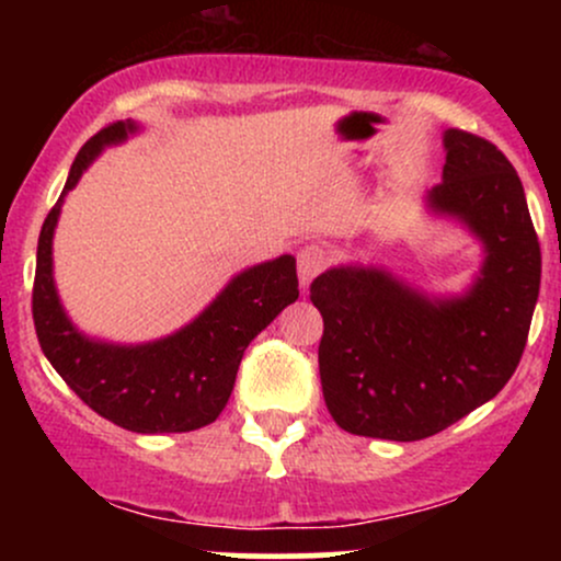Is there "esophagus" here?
Returning <instances> with one entry per match:
<instances>
[{
	"mask_svg": "<svg viewBox=\"0 0 561 561\" xmlns=\"http://www.w3.org/2000/svg\"><path fill=\"white\" fill-rule=\"evenodd\" d=\"M327 263H330V253H327L321 244H306V248L298 253V279L300 287L308 289L317 276L324 272Z\"/></svg>",
	"mask_w": 561,
	"mask_h": 561,
	"instance_id": "obj_1",
	"label": "esophagus"
}]
</instances>
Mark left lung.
<instances>
[{
    "mask_svg": "<svg viewBox=\"0 0 561 561\" xmlns=\"http://www.w3.org/2000/svg\"><path fill=\"white\" fill-rule=\"evenodd\" d=\"M443 182L424 208L482 244L459 295H430L371 263L319 274V375L345 433L422 440L499 396L523 358L540 287V248L523 182L488 139L448 128Z\"/></svg>",
    "mask_w": 561,
    "mask_h": 561,
    "instance_id": "left-lung-1",
    "label": "left lung"
}]
</instances>
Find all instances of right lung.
<instances>
[{"label":"right lung","instance_id":"obj_1","mask_svg":"<svg viewBox=\"0 0 561 561\" xmlns=\"http://www.w3.org/2000/svg\"><path fill=\"white\" fill-rule=\"evenodd\" d=\"M137 131L134 121L102 128L70 165L62 195L38 234L34 324L47 362L96 414L141 435L190 433L218 420L234 390L244 347L298 300V274L293 255L244 268L190 324L150 343L121 345L83 334L68 319L55 287L57 218L66 195L102 150Z\"/></svg>","mask_w":561,"mask_h":561}]
</instances>
